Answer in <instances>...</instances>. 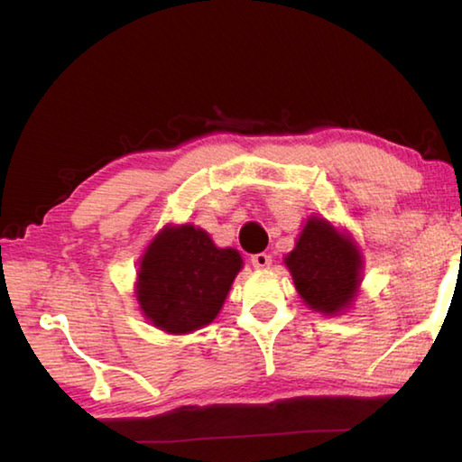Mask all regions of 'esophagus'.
Listing matches in <instances>:
<instances>
[{
  "label": "esophagus",
  "mask_w": 462,
  "mask_h": 462,
  "mask_svg": "<svg viewBox=\"0 0 462 462\" xmlns=\"http://www.w3.org/2000/svg\"><path fill=\"white\" fill-rule=\"evenodd\" d=\"M271 261H273V256L267 253H259V254L250 256V263H253L254 269H269Z\"/></svg>",
  "instance_id": "34e87169"
}]
</instances>
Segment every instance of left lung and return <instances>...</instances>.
Returning <instances> with one entry per match:
<instances>
[{
    "mask_svg": "<svg viewBox=\"0 0 462 462\" xmlns=\"http://www.w3.org/2000/svg\"><path fill=\"white\" fill-rule=\"evenodd\" d=\"M293 285L310 310L340 316L353 308L363 281V253L348 232L310 216L285 256Z\"/></svg>",
    "mask_w": 462,
    "mask_h": 462,
    "instance_id": "obj_1",
    "label": "left lung"
}]
</instances>
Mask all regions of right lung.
I'll use <instances>...</instances> for the list:
<instances>
[{"instance_id": "obj_1", "label": "right lung", "mask_w": 462, "mask_h": 462, "mask_svg": "<svg viewBox=\"0 0 462 462\" xmlns=\"http://www.w3.org/2000/svg\"><path fill=\"white\" fill-rule=\"evenodd\" d=\"M236 248H217L193 224H167L140 256L134 293L143 316L167 334H191L220 314L242 269Z\"/></svg>"}]
</instances>
